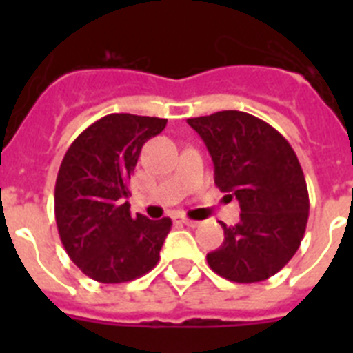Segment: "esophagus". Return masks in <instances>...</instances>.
I'll list each match as a JSON object with an SVG mask.
<instances>
[{
    "label": "esophagus",
    "instance_id": "1",
    "mask_svg": "<svg viewBox=\"0 0 353 353\" xmlns=\"http://www.w3.org/2000/svg\"><path fill=\"white\" fill-rule=\"evenodd\" d=\"M176 220L179 221V223H183V225H187V227H198L199 225V221L188 220V218H185V216H176Z\"/></svg>",
    "mask_w": 353,
    "mask_h": 353
}]
</instances>
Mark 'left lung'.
Listing matches in <instances>:
<instances>
[{
    "instance_id": "left-lung-1",
    "label": "left lung",
    "mask_w": 353,
    "mask_h": 353,
    "mask_svg": "<svg viewBox=\"0 0 353 353\" xmlns=\"http://www.w3.org/2000/svg\"><path fill=\"white\" fill-rule=\"evenodd\" d=\"M214 163V183L240 203V221L227 227L220 249L207 254L223 279L251 284L290 262L306 231L310 198L291 144L268 122L227 110L187 119Z\"/></svg>"
}]
</instances>
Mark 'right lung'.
I'll list each match as a JSON object with an SVG mask.
<instances>
[{"mask_svg":"<svg viewBox=\"0 0 353 353\" xmlns=\"http://www.w3.org/2000/svg\"><path fill=\"white\" fill-rule=\"evenodd\" d=\"M165 126L166 119L112 113L85 128L63 155L54 187L58 234L97 282H130L159 262L172 220L132 216L126 198L144 143Z\"/></svg>","mask_w":353,"mask_h":353,"instance_id":"1","label":"right lung"}]
</instances>
